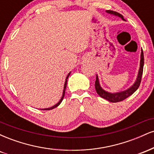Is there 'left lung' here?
<instances>
[{"label":"left lung","instance_id":"obj_1","mask_svg":"<svg viewBox=\"0 0 154 154\" xmlns=\"http://www.w3.org/2000/svg\"><path fill=\"white\" fill-rule=\"evenodd\" d=\"M106 12L109 14L116 16V17H119L122 19L123 21H125V19H124L123 16L120 14L117 13V12L114 11L108 10L106 11ZM143 65H144V56H143V50H141V54H140V68L138 70V73H137V78H136L135 82L133 83V85H132L130 88H128L127 90H125L123 91L120 92H116V93H110V92H108L102 88L101 86L100 85L99 79H98V75H96V80L95 82V88L96 90L97 93L99 95L100 97L104 98V99L109 100V102L111 103H116V102L122 101V100L126 99L127 98H128L129 96L133 94L135 92L137 91V88H139L140 84L141 82V77H142L143 75Z\"/></svg>","mask_w":154,"mask_h":154}]
</instances>
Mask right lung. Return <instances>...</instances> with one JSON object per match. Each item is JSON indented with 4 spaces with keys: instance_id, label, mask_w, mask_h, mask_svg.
<instances>
[{
    "instance_id": "1",
    "label": "right lung",
    "mask_w": 154,
    "mask_h": 154,
    "mask_svg": "<svg viewBox=\"0 0 154 154\" xmlns=\"http://www.w3.org/2000/svg\"><path fill=\"white\" fill-rule=\"evenodd\" d=\"M70 74H71V72H69V73L68 74V75H67V76H66V79H65V82H64V85H63V94H62V96H61V99H60V100L59 102H58L56 104H55L54 106H51V107H49V108H45V109H41V110H51V109H54V108H56V107H57V106H59L60 105V104H61V102H62V100H63V98H64V95H65V91H66V83H67V79L69 78V75Z\"/></svg>"
}]
</instances>
